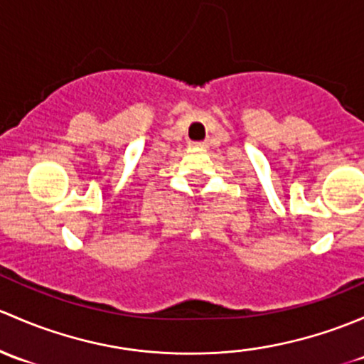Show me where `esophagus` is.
Instances as JSON below:
<instances>
[{"label":"esophagus","instance_id":"1","mask_svg":"<svg viewBox=\"0 0 364 364\" xmlns=\"http://www.w3.org/2000/svg\"><path fill=\"white\" fill-rule=\"evenodd\" d=\"M191 147L201 149V147H205V141H193V144H191Z\"/></svg>","mask_w":364,"mask_h":364}]
</instances>
